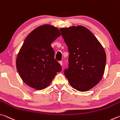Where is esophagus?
<instances>
[{
  "label": "esophagus",
  "instance_id": "1",
  "mask_svg": "<svg viewBox=\"0 0 120 120\" xmlns=\"http://www.w3.org/2000/svg\"><path fill=\"white\" fill-rule=\"evenodd\" d=\"M59 64H60L61 66H62V64H63L62 61H59Z\"/></svg>",
  "mask_w": 120,
  "mask_h": 120
}]
</instances>
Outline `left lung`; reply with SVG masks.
Wrapping results in <instances>:
<instances>
[{
	"mask_svg": "<svg viewBox=\"0 0 120 120\" xmlns=\"http://www.w3.org/2000/svg\"><path fill=\"white\" fill-rule=\"evenodd\" d=\"M60 31L69 53V67L64 74L72 88L86 92L102 78L106 61L105 50L84 26L61 28Z\"/></svg>",
	"mask_w": 120,
	"mask_h": 120,
	"instance_id": "left-lung-1",
	"label": "left lung"
}]
</instances>
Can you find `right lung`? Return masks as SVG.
Masks as SVG:
<instances>
[{
    "instance_id": "1",
    "label": "right lung",
    "mask_w": 120,
    "mask_h": 120,
    "mask_svg": "<svg viewBox=\"0 0 120 120\" xmlns=\"http://www.w3.org/2000/svg\"><path fill=\"white\" fill-rule=\"evenodd\" d=\"M60 35L58 28L46 24L36 28L26 38L16 64L20 77L28 86L38 90L45 88L62 70L51 45Z\"/></svg>"
}]
</instances>
